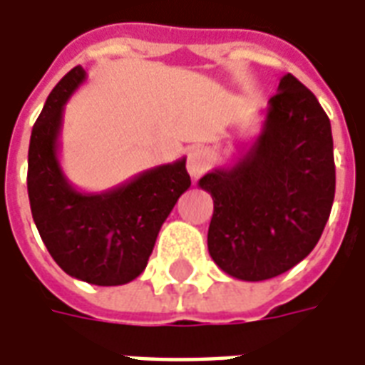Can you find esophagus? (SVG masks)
I'll use <instances>...</instances> for the list:
<instances>
[{
  "label": "esophagus",
  "mask_w": 365,
  "mask_h": 365,
  "mask_svg": "<svg viewBox=\"0 0 365 365\" xmlns=\"http://www.w3.org/2000/svg\"><path fill=\"white\" fill-rule=\"evenodd\" d=\"M209 165V156L207 152L203 148H191L190 154H187V162H185V168L190 172L191 180H197L201 175L205 174Z\"/></svg>",
  "instance_id": "34e87169"
}]
</instances>
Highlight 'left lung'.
Returning a JSON list of instances; mask_svg holds the SVG:
<instances>
[{"instance_id":"left-lung-1","label":"left lung","mask_w":365,"mask_h":365,"mask_svg":"<svg viewBox=\"0 0 365 365\" xmlns=\"http://www.w3.org/2000/svg\"><path fill=\"white\" fill-rule=\"evenodd\" d=\"M197 185L213 197L207 249L221 271L257 282L298 264L322 235L336 191L332 128L314 94L282 76L261 134Z\"/></svg>"}]
</instances>
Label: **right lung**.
<instances>
[{"label":"right lung","mask_w":365,"mask_h":365,"mask_svg":"<svg viewBox=\"0 0 365 365\" xmlns=\"http://www.w3.org/2000/svg\"><path fill=\"white\" fill-rule=\"evenodd\" d=\"M75 67L51 91L31 130L27 191L33 221L63 271L98 287H118L142 274L160 227L191 185L185 158L134 175L103 193L75 190L58 164L63 110L85 83Z\"/></svg>","instance_id":"right-lung-1"}]
</instances>
